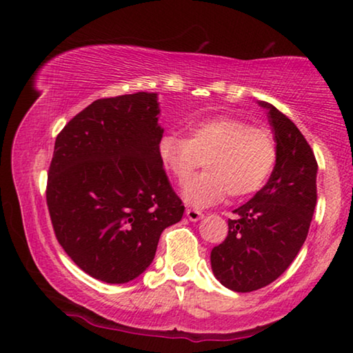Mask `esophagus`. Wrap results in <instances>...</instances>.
<instances>
[{"label": "esophagus", "mask_w": 353, "mask_h": 353, "mask_svg": "<svg viewBox=\"0 0 353 353\" xmlns=\"http://www.w3.org/2000/svg\"><path fill=\"white\" fill-rule=\"evenodd\" d=\"M185 214H187V218L190 219V221H199V219H202L204 218V214H202L199 210H194V208H187V212H185Z\"/></svg>", "instance_id": "obj_1"}]
</instances>
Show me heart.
<instances>
[{
    "label": "heart",
    "instance_id": "b5f03b06",
    "mask_svg": "<svg viewBox=\"0 0 353 353\" xmlns=\"http://www.w3.org/2000/svg\"><path fill=\"white\" fill-rule=\"evenodd\" d=\"M159 155L166 170L183 185L205 162L207 172L185 185V202L207 207L230 194L243 199L259 191L271 176L277 146L265 128H254L234 117L199 119L188 128V139L166 134Z\"/></svg>",
    "mask_w": 353,
    "mask_h": 353
}]
</instances>
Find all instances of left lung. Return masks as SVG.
Masks as SVG:
<instances>
[{
	"mask_svg": "<svg viewBox=\"0 0 353 353\" xmlns=\"http://www.w3.org/2000/svg\"><path fill=\"white\" fill-rule=\"evenodd\" d=\"M277 160L265 187L234 210L229 235L210 254L212 271L225 288L250 292L282 276L308 235L316 207V163L294 123L265 101Z\"/></svg>",
	"mask_w": 353,
	"mask_h": 353,
	"instance_id": "8db88e82",
	"label": "left lung"
}]
</instances>
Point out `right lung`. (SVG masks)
I'll use <instances>...</instances> for the list:
<instances>
[{
	"label": "right lung",
	"mask_w": 353,
	"mask_h": 353,
	"mask_svg": "<svg viewBox=\"0 0 353 353\" xmlns=\"http://www.w3.org/2000/svg\"><path fill=\"white\" fill-rule=\"evenodd\" d=\"M157 93L98 99L57 135L46 202L57 241L88 276L128 283L146 271L185 207L159 155Z\"/></svg>",
	"instance_id": "obj_1"
}]
</instances>
